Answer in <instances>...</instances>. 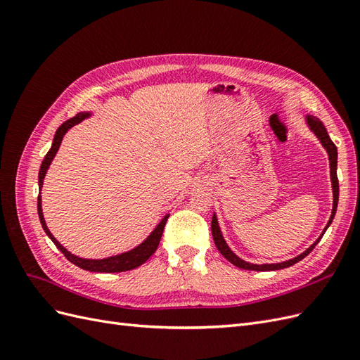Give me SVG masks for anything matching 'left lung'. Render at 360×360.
Returning <instances> with one entry per match:
<instances>
[{"label": "left lung", "mask_w": 360, "mask_h": 360, "mask_svg": "<svg viewBox=\"0 0 360 360\" xmlns=\"http://www.w3.org/2000/svg\"><path fill=\"white\" fill-rule=\"evenodd\" d=\"M308 123H309V127L314 130V134L317 135V138L321 141V144L324 146V148L328 150L329 160H330V176H332V184H333V210H332V216H330V219H329V224H328V226L324 228V231H323V234H324L326 230H328L329 225H330L332 221H333L335 213H336V207H338V197H340V183H338V176H336L338 150H336V146L333 144V141L330 139V136H329V134H328V130H326V127L323 126V123L320 122L319 118H315V117H311V115H309V117H308ZM212 234H213V240H214V245H216L217 250H219V252H221L228 261H230V263H233L234 266L240 267V269L257 270V271L279 270V269H285V267H290V266H292V264L299 263L300 259H303L304 257H307V255L311 252V250L315 248V245H317V243L320 242V238L323 237V234H321V237L319 238L317 242H315L308 250H304V252H303L302 255L296 257L294 259L284 261V263H279V264H263V266H257V264H249V263H246V261L240 259V258L236 257V255L231 252L230 248L226 246V243H225V240H224V237H222V234H221L219 226H217V221H216V216H214V214H213V219H212Z\"/></svg>", "instance_id": "obj_1"}]
</instances>
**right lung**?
<instances>
[{
	"label": "right lung",
	"instance_id": "add662e5",
	"mask_svg": "<svg viewBox=\"0 0 360 360\" xmlns=\"http://www.w3.org/2000/svg\"><path fill=\"white\" fill-rule=\"evenodd\" d=\"M86 115H89V114H84V112L82 114H76V117L68 120V122H64L57 129L56 136H53L52 147L49 148L45 159H43V162H41L40 172H39V186L40 188H41V184H43V179H45L46 169L51 165V160L53 159V156H56L57 150H58V147L61 144V139H63L64 134H66L72 126L82 122V120ZM40 202H41V200H40V195H39V198H37V212H39V217H40V222H41L43 230H45V233L49 236L51 240L56 243V246L64 254V257H66L70 261V263H73L75 266H78V267H81L84 270H90V271H101V274H115V271H127V270H132V269L139 267L141 264H144L146 261L156 252V249H158L159 242H160L162 233H163V228H165V224H167V219H168V216L163 217L162 222L156 226V230L150 234V237L147 238V240L143 245H139L136 249L130 250V252L117 255V257H111V258H105V259H84V258L75 257L73 254L68 252V250L64 249L56 240V237L51 234V231L48 230V226L45 224V217H43L41 204Z\"/></svg>",
	"mask_w": 360,
	"mask_h": 360
}]
</instances>
